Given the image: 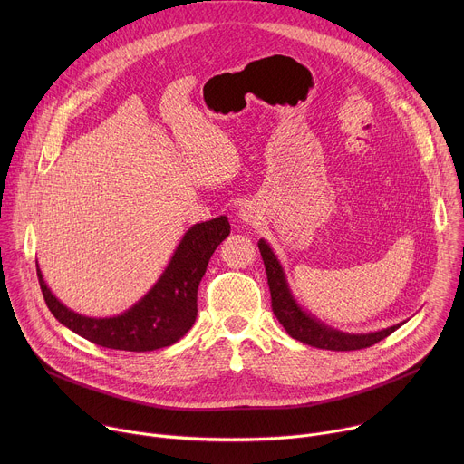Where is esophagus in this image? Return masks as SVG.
Wrapping results in <instances>:
<instances>
[{
    "instance_id": "1",
    "label": "esophagus",
    "mask_w": 464,
    "mask_h": 464,
    "mask_svg": "<svg viewBox=\"0 0 464 464\" xmlns=\"http://www.w3.org/2000/svg\"><path fill=\"white\" fill-rule=\"evenodd\" d=\"M255 208H251V206H244V208H240V218L244 220V222H251L253 218H255Z\"/></svg>"
}]
</instances>
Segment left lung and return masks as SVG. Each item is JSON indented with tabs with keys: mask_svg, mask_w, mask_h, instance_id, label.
Returning a JSON list of instances; mask_svg holds the SVG:
<instances>
[{
	"mask_svg": "<svg viewBox=\"0 0 464 464\" xmlns=\"http://www.w3.org/2000/svg\"><path fill=\"white\" fill-rule=\"evenodd\" d=\"M258 249H260L264 268H266V276H268V285H270V294H272V310L277 315L279 323L286 328V333L294 340L306 343L310 347H315V349H324V351H336V353L338 351H360V349H367V347L382 342L383 338L392 334L394 330L401 326V324H394L385 330H380V333L358 334V336L343 334V333H338V330L324 326L323 323L315 321L314 317L304 314L295 304V301L288 290L281 264L276 258L270 246L264 240H260Z\"/></svg>",
	"mask_w": 464,
	"mask_h": 464,
	"instance_id": "left-lung-1",
	"label": "left lung"
}]
</instances>
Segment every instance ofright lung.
Wrapping results in <instances>:
<instances>
[{"mask_svg": "<svg viewBox=\"0 0 464 464\" xmlns=\"http://www.w3.org/2000/svg\"><path fill=\"white\" fill-rule=\"evenodd\" d=\"M226 217L196 224L178 246L156 286L128 312L117 317L93 319L65 308L45 286L36 266L38 283L51 314L88 342L130 353L169 347L183 338L196 321L198 286L218 244L229 235Z\"/></svg>", "mask_w": 464, "mask_h": 464, "instance_id": "right-lung-1", "label": "right lung"}]
</instances>
